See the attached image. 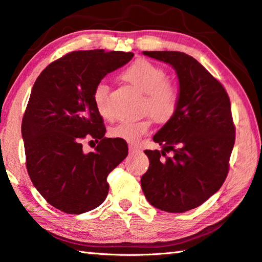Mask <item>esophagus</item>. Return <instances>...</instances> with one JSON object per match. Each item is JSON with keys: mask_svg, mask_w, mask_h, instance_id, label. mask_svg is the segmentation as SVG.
<instances>
[{"mask_svg": "<svg viewBox=\"0 0 262 262\" xmlns=\"http://www.w3.org/2000/svg\"><path fill=\"white\" fill-rule=\"evenodd\" d=\"M128 149H129L130 154H136V152L141 151V149L139 147H136V145H133V144H130L129 147H128Z\"/></svg>", "mask_w": 262, "mask_h": 262, "instance_id": "obj_1", "label": "esophagus"}]
</instances>
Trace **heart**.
Segmentation results:
<instances>
[{"mask_svg":"<svg viewBox=\"0 0 262 262\" xmlns=\"http://www.w3.org/2000/svg\"><path fill=\"white\" fill-rule=\"evenodd\" d=\"M122 77L142 94L145 95L144 108L157 122L170 121L178 110L180 103V90L176 84L166 81L165 70L151 61L140 59L128 67ZM108 86L100 83L96 88L94 99L98 112L104 118H111L107 106ZM151 118L137 121H121L111 128V135L117 139L134 143L142 135L147 134L151 126Z\"/></svg>","mask_w":262,"mask_h":262,"instance_id":"heart-1","label":"heart"}]
</instances>
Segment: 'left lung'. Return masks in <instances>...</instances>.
Returning a JSON list of instances; mask_svg holds the SVG:
<instances>
[{"label": "left lung", "mask_w": 262, "mask_h": 262, "mask_svg": "<svg viewBox=\"0 0 262 262\" xmlns=\"http://www.w3.org/2000/svg\"><path fill=\"white\" fill-rule=\"evenodd\" d=\"M143 54L176 70L180 103L154 135L161 151H144L150 164L142 190L157 209L185 212L207 201L227 178L234 144L231 105L223 85L194 57L170 51ZM167 152L172 156L166 158Z\"/></svg>", "instance_id": "left-lung-1"}]
</instances>
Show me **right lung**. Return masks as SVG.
Here are the masks:
<instances>
[{
	"label": "right lung",
	"instance_id": "1",
	"mask_svg": "<svg viewBox=\"0 0 262 262\" xmlns=\"http://www.w3.org/2000/svg\"><path fill=\"white\" fill-rule=\"evenodd\" d=\"M134 54L104 50L77 51L52 62L31 91L21 122L26 168L42 198L67 214L95 209L107 196V176L128 155L121 139L105 137L94 94L108 73ZM86 136L99 142L82 151Z\"/></svg>",
	"mask_w": 262,
	"mask_h": 262
}]
</instances>
